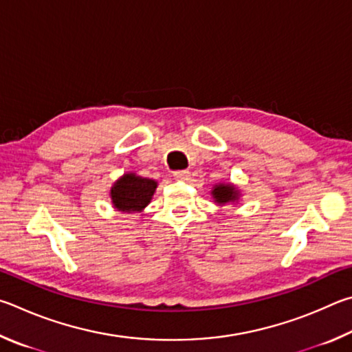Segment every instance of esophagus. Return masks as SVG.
Returning <instances> with one entry per match:
<instances>
[{
    "label": "esophagus",
    "instance_id": "esophagus-1",
    "mask_svg": "<svg viewBox=\"0 0 352 352\" xmlns=\"http://www.w3.org/2000/svg\"><path fill=\"white\" fill-rule=\"evenodd\" d=\"M173 176H175V179H177V181H187L190 177V171L188 170H177L173 173Z\"/></svg>",
    "mask_w": 352,
    "mask_h": 352
}]
</instances>
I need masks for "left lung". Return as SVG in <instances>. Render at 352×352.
Wrapping results in <instances>:
<instances>
[{
  "instance_id": "left-lung-1",
  "label": "left lung",
  "mask_w": 352,
  "mask_h": 352,
  "mask_svg": "<svg viewBox=\"0 0 352 352\" xmlns=\"http://www.w3.org/2000/svg\"><path fill=\"white\" fill-rule=\"evenodd\" d=\"M213 198L217 199L218 204H226V202L235 201L238 198V192L233 186H217L213 190Z\"/></svg>"
}]
</instances>
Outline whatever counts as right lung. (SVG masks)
Returning a JSON list of instances; mask_svg holds the SVG:
<instances>
[{
	"label": "right lung",
	"mask_w": 352,
	"mask_h": 352,
	"mask_svg": "<svg viewBox=\"0 0 352 352\" xmlns=\"http://www.w3.org/2000/svg\"><path fill=\"white\" fill-rule=\"evenodd\" d=\"M156 187L157 182L153 179L135 175H125L111 188V199H113L117 210L128 213L140 212L151 201Z\"/></svg>",
	"instance_id": "1"
}]
</instances>
